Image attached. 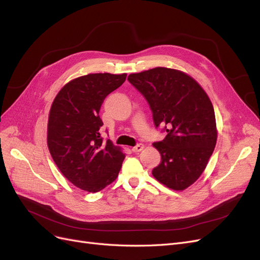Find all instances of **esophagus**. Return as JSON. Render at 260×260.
<instances>
[{
    "mask_svg": "<svg viewBox=\"0 0 260 260\" xmlns=\"http://www.w3.org/2000/svg\"><path fill=\"white\" fill-rule=\"evenodd\" d=\"M143 148H144V144H142V143H139V144H137V145H136V146L132 147V151H133L134 153H138V152H141Z\"/></svg>",
    "mask_w": 260,
    "mask_h": 260,
    "instance_id": "esophagus-1",
    "label": "esophagus"
}]
</instances>
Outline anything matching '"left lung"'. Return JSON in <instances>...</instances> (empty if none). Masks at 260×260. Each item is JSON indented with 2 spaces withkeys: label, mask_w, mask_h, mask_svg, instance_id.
Listing matches in <instances>:
<instances>
[{
  "label": "left lung",
  "mask_w": 260,
  "mask_h": 260,
  "mask_svg": "<svg viewBox=\"0 0 260 260\" xmlns=\"http://www.w3.org/2000/svg\"><path fill=\"white\" fill-rule=\"evenodd\" d=\"M127 80L148 102L156 127L166 125L168 133L153 143L161 155L153 176L172 189L187 188L206 170L217 141L209 95L196 80L173 68L156 67L131 74Z\"/></svg>",
  "instance_id": "left-lung-1"
}]
</instances>
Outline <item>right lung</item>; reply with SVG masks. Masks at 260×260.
I'll return each mask as SVG.
<instances>
[{"label": "right lung", "instance_id": "right-lung-1", "mask_svg": "<svg viewBox=\"0 0 260 260\" xmlns=\"http://www.w3.org/2000/svg\"><path fill=\"white\" fill-rule=\"evenodd\" d=\"M126 74H88L66 83L48 116L49 153L65 178L77 187L97 193L116 180L125 154L111 140L103 142L99 116L108 93L120 87Z\"/></svg>", "mask_w": 260, "mask_h": 260}]
</instances>
